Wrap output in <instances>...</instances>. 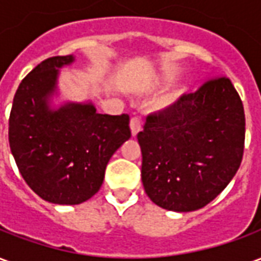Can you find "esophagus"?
Listing matches in <instances>:
<instances>
[{
  "mask_svg": "<svg viewBox=\"0 0 261 261\" xmlns=\"http://www.w3.org/2000/svg\"><path fill=\"white\" fill-rule=\"evenodd\" d=\"M142 124H144V121H142L141 117H133L130 121V128H131V134L136 137L140 131L142 130Z\"/></svg>",
  "mask_w": 261,
  "mask_h": 261,
  "instance_id": "obj_1",
  "label": "esophagus"
}]
</instances>
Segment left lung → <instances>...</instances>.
I'll return each instance as SVG.
<instances>
[{
    "mask_svg": "<svg viewBox=\"0 0 261 261\" xmlns=\"http://www.w3.org/2000/svg\"><path fill=\"white\" fill-rule=\"evenodd\" d=\"M245 124L241 96L224 75L149 114L137 136L147 196L177 213L213 201L241 166Z\"/></svg>",
    "mask_w": 261,
    "mask_h": 261,
    "instance_id": "obj_1",
    "label": "left lung"
}]
</instances>
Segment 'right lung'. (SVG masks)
<instances>
[{
	"instance_id": "add662e5",
	"label": "right lung",
	"mask_w": 261,
	"mask_h": 261,
	"mask_svg": "<svg viewBox=\"0 0 261 261\" xmlns=\"http://www.w3.org/2000/svg\"><path fill=\"white\" fill-rule=\"evenodd\" d=\"M72 56L42 61L15 93L8 138L16 166L37 196L54 204H81L102 186L109 159L131 137L130 116L96 113L92 103L48 109L59 68Z\"/></svg>"
}]
</instances>
